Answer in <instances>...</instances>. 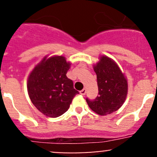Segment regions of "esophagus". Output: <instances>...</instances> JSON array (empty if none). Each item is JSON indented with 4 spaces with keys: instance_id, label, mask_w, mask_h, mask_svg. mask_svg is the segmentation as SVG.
Returning <instances> with one entry per match:
<instances>
[{
    "instance_id": "obj_1",
    "label": "esophagus",
    "mask_w": 157,
    "mask_h": 157,
    "mask_svg": "<svg viewBox=\"0 0 157 157\" xmlns=\"http://www.w3.org/2000/svg\"><path fill=\"white\" fill-rule=\"evenodd\" d=\"M86 89H83V90H80V93L81 95H83H83L86 94Z\"/></svg>"
}]
</instances>
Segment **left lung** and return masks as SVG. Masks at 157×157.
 <instances>
[{"label": "left lung", "mask_w": 157, "mask_h": 157, "mask_svg": "<svg viewBox=\"0 0 157 157\" xmlns=\"http://www.w3.org/2000/svg\"><path fill=\"white\" fill-rule=\"evenodd\" d=\"M97 77L99 95L86 101L90 108L100 115L118 110L124 103L128 93L127 80L118 66L108 57H101L94 67Z\"/></svg>", "instance_id": "1"}]
</instances>
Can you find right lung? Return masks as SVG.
Segmentation results:
<instances>
[{
	"instance_id": "right-lung-1",
	"label": "right lung",
	"mask_w": 157,
	"mask_h": 157,
	"mask_svg": "<svg viewBox=\"0 0 157 157\" xmlns=\"http://www.w3.org/2000/svg\"><path fill=\"white\" fill-rule=\"evenodd\" d=\"M70 64L62 56L45 58L30 74L27 83L29 98L47 116H61L68 110L75 95L79 94L66 76Z\"/></svg>"
}]
</instances>
